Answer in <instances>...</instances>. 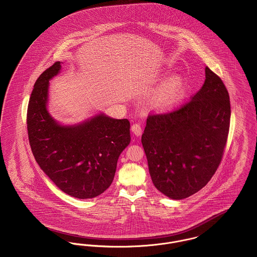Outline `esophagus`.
<instances>
[{
  "instance_id": "34e87169",
  "label": "esophagus",
  "mask_w": 257,
  "mask_h": 257,
  "mask_svg": "<svg viewBox=\"0 0 257 257\" xmlns=\"http://www.w3.org/2000/svg\"><path fill=\"white\" fill-rule=\"evenodd\" d=\"M131 130L133 132V134L136 137H140L142 135V127L140 124H133L132 127H131Z\"/></svg>"
}]
</instances>
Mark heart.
I'll return each mask as SVG.
<instances>
[{"instance_id":"obj_1","label":"heart","mask_w":257,"mask_h":257,"mask_svg":"<svg viewBox=\"0 0 257 257\" xmlns=\"http://www.w3.org/2000/svg\"><path fill=\"white\" fill-rule=\"evenodd\" d=\"M187 94V84L179 76H173L162 82L157 91L158 105L165 110L181 105Z\"/></svg>"}]
</instances>
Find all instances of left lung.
Segmentation results:
<instances>
[{
    "label": "left lung",
    "instance_id": "1",
    "mask_svg": "<svg viewBox=\"0 0 257 257\" xmlns=\"http://www.w3.org/2000/svg\"><path fill=\"white\" fill-rule=\"evenodd\" d=\"M191 101L165 114L150 115L142 136L154 186L181 200L202 189L219 165L230 125V100L220 77L206 67Z\"/></svg>",
    "mask_w": 257,
    "mask_h": 257
}]
</instances>
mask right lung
<instances>
[{
    "label": "right lung",
    "instance_id": "add662e5",
    "mask_svg": "<svg viewBox=\"0 0 257 257\" xmlns=\"http://www.w3.org/2000/svg\"><path fill=\"white\" fill-rule=\"evenodd\" d=\"M55 62L37 79L27 111L34 157L63 192L77 199L99 196L113 181L117 160L130 144V122L104 112L73 125L55 120L47 109L49 80L61 71Z\"/></svg>",
    "mask_w": 257,
    "mask_h": 257
}]
</instances>
